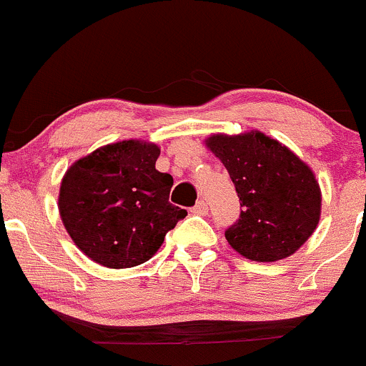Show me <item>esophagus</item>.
<instances>
[{
    "mask_svg": "<svg viewBox=\"0 0 366 366\" xmlns=\"http://www.w3.org/2000/svg\"><path fill=\"white\" fill-rule=\"evenodd\" d=\"M191 214H194V215H207L208 214V204H207V202H198L194 204V207L191 208Z\"/></svg>",
    "mask_w": 366,
    "mask_h": 366,
    "instance_id": "1",
    "label": "esophagus"
}]
</instances>
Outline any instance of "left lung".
Masks as SVG:
<instances>
[{
    "label": "left lung",
    "mask_w": 366,
    "mask_h": 366,
    "mask_svg": "<svg viewBox=\"0 0 366 366\" xmlns=\"http://www.w3.org/2000/svg\"><path fill=\"white\" fill-rule=\"evenodd\" d=\"M207 146L222 162L242 202L226 239L239 255L274 262L295 254L321 214L316 177L299 156L260 132L212 135Z\"/></svg>",
    "instance_id": "left-lung-1"
}]
</instances>
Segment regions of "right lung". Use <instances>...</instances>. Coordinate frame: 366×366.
I'll return each mask as SVG.
<instances>
[{"label":"right lung","instance_id":"add662e5","mask_svg":"<svg viewBox=\"0 0 366 366\" xmlns=\"http://www.w3.org/2000/svg\"><path fill=\"white\" fill-rule=\"evenodd\" d=\"M159 147L123 140L71 164L60 184L59 212L72 242L111 269L149 260L187 215L168 202L174 179L156 170Z\"/></svg>","mask_w":366,"mask_h":366}]
</instances>
